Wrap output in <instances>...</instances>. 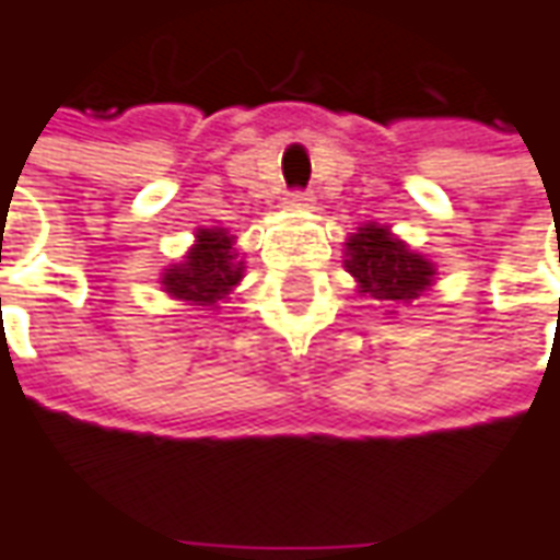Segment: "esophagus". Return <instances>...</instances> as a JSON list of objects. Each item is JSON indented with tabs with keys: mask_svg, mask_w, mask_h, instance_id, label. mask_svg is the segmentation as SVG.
<instances>
[{
	"mask_svg": "<svg viewBox=\"0 0 560 560\" xmlns=\"http://www.w3.org/2000/svg\"><path fill=\"white\" fill-rule=\"evenodd\" d=\"M289 207H292V210H299V213H304V210H311V207H314V195H311V191H292V195H289Z\"/></svg>",
	"mask_w": 560,
	"mask_h": 560,
	"instance_id": "obj_1",
	"label": "esophagus"
}]
</instances>
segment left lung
Segmentation results:
<instances>
[{
	"mask_svg": "<svg viewBox=\"0 0 560 560\" xmlns=\"http://www.w3.org/2000/svg\"><path fill=\"white\" fill-rule=\"evenodd\" d=\"M345 268L357 292L375 302L411 304L435 283V265L393 234L390 225L365 222L345 243ZM396 314V311H390Z\"/></svg>",
	"mask_w": 560,
	"mask_h": 560,
	"instance_id": "left-lung-1",
	"label": "left lung"
}]
</instances>
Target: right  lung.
<instances>
[{
  "instance_id": "right-lung-1",
  "label": "right lung",
  "mask_w": 560,
  "mask_h": 560,
  "mask_svg": "<svg viewBox=\"0 0 560 560\" xmlns=\"http://www.w3.org/2000/svg\"><path fill=\"white\" fill-rule=\"evenodd\" d=\"M246 261L237 249V237L229 229H198L195 243L179 261L161 271V289L176 302L198 311H219L241 287Z\"/></svg>"
}]
</instances>
